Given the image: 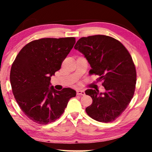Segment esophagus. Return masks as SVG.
I'll return each mask as SVG.
<instances>
[{"instance_id": "34e87169", "label": "esophagus", "mask_w": 152, "mask_h": 152, "mask_svg": "<svg viewBox=\"0 0 152 152\" xmlns=\"http://www.w3.org/2000/svg\"><path fill=\"white\" fill-rule=\"evenodd\" d=\"M76 92H77V95L79 96H83L85 94V92L83 90H77Z\"/></svg>"}]
</instances>
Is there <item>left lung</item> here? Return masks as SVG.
Masks as SVG:
<instances>
[{"mask_svg": "<svg viewBox=\"0 0 152 152\" xmlns=\"http://www.w3.org/2000/svg\"><path fill=\"white\" fill-rule=\"evenodd\" d=\"M74 48L84 56L91 69L98 75L104 92L87 89L92 98L86 108L87 114L99 122L109 123L122 114L133 98L137 73L132 56L121 43L110 36L96 35L81 38Z\"/></svg>", "mask_w": 152, "mask_h": 152, "instance_id": "8db88e82", "label": "left lung"}]
</instances>
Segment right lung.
Returning a JSON list of instances; mask_svg holds the SVG:
<instances>
[{"instance_id": "add662e5", "label": "right lung", "mask_w": 152, "mask_h": 152, "mask_svg": "<svg viewBox=\"0 0 152 152\" xmlns=\"http://www.w3.org/2000/svg\"><path fill=\"white\" fill-rule=\"evenodd\" d=\"M75 43L74 37L33 41L20 50L11 66L10 81L17 104L36 123L48 124L56 121L69 99L76 96L72 88L57 91L50 86V77L61 69Z\"/></svg>"}]
</instances>
